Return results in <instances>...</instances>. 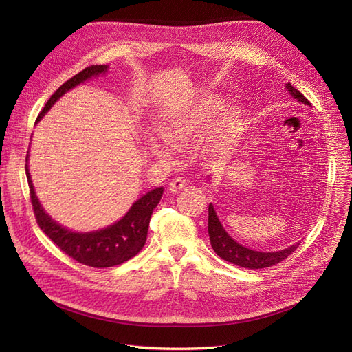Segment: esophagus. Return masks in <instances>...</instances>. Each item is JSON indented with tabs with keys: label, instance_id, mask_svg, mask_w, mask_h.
<instances>
[{
	"label": "esophagus",
	"instance_id": "obj_1",
	"mask_svg": "<svg viewBox=\"0 0 352 352\" xmlns=\"http://www.w3.org/2000/svg\"><path fill=\"white\" fill-rule=\"evenodd\" d=\"M185 188H186V180L184 177H175V179L170 180V184H168L170 192H173V194L180 192V190L185 189Z\"/></svg>",
	"mask_w": 352,
	"mask_h": 352
}]
</instances>
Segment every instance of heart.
<instances>
[{"label": "heart", "instance_id": "obj_1", "mask_svg": "<svg viewBox=\"0 0 352 352\" xmlns=\"http://www.w3.org/2000/svg\"><path fill=\"white\" fill-rule=\"evenodd\" d=\"M220 109L221 101L214 97L199 100L185 114L176 117L163 127L164 141L175 150L182 151L194 146L214 126L211 151L217 154L226 153L236 142L241 113L236 107H229L220 114ZM151 148L158 157L172 158L168 150L157 142H151Z\"/></svg>", "mask_w": 352, "mask_h": 352}]
</instances>
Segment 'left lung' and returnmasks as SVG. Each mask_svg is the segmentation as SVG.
<instances>
[{
	"instance_id": "left-lung-1",
	"label": "left lung",
	"mask_w": 352,
	"mask_h": 352,
	"mask_svg": "<svg viewBox=\"0 0 352 352\" xmlns=\"http://www.w3.org/2000/svg\"><path fill=\"white\" fill-rule=\"evenodd\" d=\"M286 89L289 91L292 97L296 98L298 101L310 105V102H308V100L304 97V95L298 89H295L291 83L286 85ZM208 235H210L211 247L219 257L232 264L241 265V267H245V269L272 267V265L278 264L289 257V255L298 248V245H300V243L292 245V247L278 252H258L250 248H245L236 241H233L228 235V232L223 229V226L219 221V217L216 216L214 207L211 204L208 206Z\"/></svg>"
}]
</instances>
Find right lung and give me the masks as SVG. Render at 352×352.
<instances>
[{
  "label": "right lung",
  "mask_w": 352,
  "mask_h": 352,
  "mask_svg": "<svg viewBox=\"0 0 352 352\" xmlns=\"http://www.w3.org/2000/svg\"><path fill=\"white\" fill-rule=\"evenodd\" d=\"M105 70H107V66L105 65H95L83 69L78 74H74L73 78L63 83L61 87L51 95V98L47 101L45 107L39 113L36 122L41 120V117L51 109V105L54 104L66 91L72 89L73 87H76V85L85 82L92 76L104 73ZM26 176L29 184L32 208H34L36 223L42 229V232H44L63 252L67 254L69 257L76 260L78 263L91 265V267L97 269L113 267V265L122 264L135 257V255L144 248L151 214L163 195V188H155L151 192H148L142 198L138 199L132 206V208L127 211V214L122 220L114 223L113 226L92 233H74L57 225V223L54 220H51V217L45 214V211L42 210L35 195L34 185H32L28 166Z\"/></svg>",
  "instance_id": "obj_1"
}]
</instances>
